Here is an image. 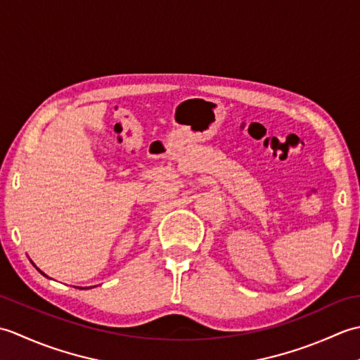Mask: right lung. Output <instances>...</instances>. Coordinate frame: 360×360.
<instances>
[{
  "label": "right lung",
  "mask_w": 360,
  "mask_h": 360,
  "mask_svg": "<svg viewBox=\"0 0 360 360\" xmlns=\"http://www.w3.org/2000/svg\"><path fill=\"white\" fill-rule=\"evenodd\" d=\"M38 271H40V269H38ZM40 272H41V271H40ZM41 274H43V272H41ZM43 275H44V277H48V275H46V274H43ZM82 289H83V288H82ZM85 289H89V288H85Z\"/></svg>",
  "instance_id": "right-lung-1"
}]
</instances>
